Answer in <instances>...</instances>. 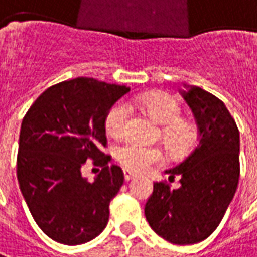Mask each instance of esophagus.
I'll use <instances>...</instances> for the list:
<instances>
[{
  "label": "esophagus",
  "instance_id": "1",
  "mask_svg": "<svg viewBox=\"0 0 257 257\" xmlns=\"http://www.w3.org/2000/svg\"><path fill=\"white\" fill-rule=\"evenodd\" d=\"M123 172H124V179L127 180V182H128V180H132L133 178L136 176V173H133L132 171H128V169H124Z\"/></svg>",
  "mask_w": 257,
  "mask_h": 257
}]
</instances>
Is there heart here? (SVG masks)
Masks as SVG:
<instances>
[{
    "label": "heart",
    "mask_w": 257,
    "mask_h": 257,
    "mask_svg": "<svg viewBox=\"0 0 257 257\" xmlns=\"http://www.w3.org/2000/svg\"><path fill=\"white\" fill-rule=\"evenodd\" d=\"M132 102L155 118L162 127V139L173 152H185L196 143V127L182 120V109L178 100L164 92H147L133 96ZM132 117V107L125 100H118L111 106L105 118V128L111 137H123ZM165 158L158 147L141 146L137 143H124L116 150V159L125 169L143 172L150 166L161 164Z\"/></svg>",
    "instance_id": "obj_1"
}]
</instances>
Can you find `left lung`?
I'll return each instance as SVG.
<instances>
[{
    "label": "left lung",
    "instance_id": "1",
    "mask_svg": "<svg viewBox=\"0 0 257 257\" xmlns=\"http://www.w3.org/2000/svg\"><path fill=\"white\" fill-rule=\"evenodd\" d=\"M199 128V143L179 165L168 169L180 187L154 183L146 218L159 236L175 245L207 239L220 225L239 182V130L231 113L213 93L194 85L180 91Z\"/></svg>",
    "mask_w": 257,
    "mask_h": 257
}]
</instances>
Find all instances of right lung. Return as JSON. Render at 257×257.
<instances>
[{"instance_id":"obj_1","label":"right lung","mask_w":257,"mask_h":257,"mask_svg":"<svg viewBox=\"0 0 257 257\" xmlns=\"http://www.w3.org/2000/svg\"><path fill=\"white\" fill-rule=\"evenodd\" d=\"M128 91L79 77L47 88L25 114L17 158L19 189L39 228L58 243H86L107 225L109 204L124 175L100 151L107 143L105 118ZM88 159L102 166L93 182L80 172Z\"/></svg>"}]
</instances>
